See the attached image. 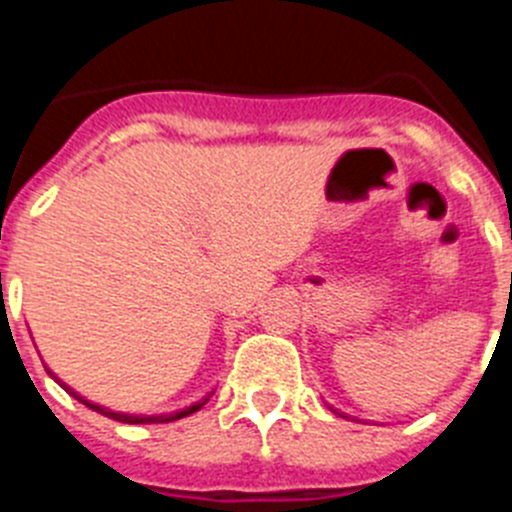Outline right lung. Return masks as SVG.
I'll return each instance as SVG.
<instances>
[{
    "instance_id": "right-lung-1",
    "label": "right lung",
    "mask_w": 512,
    "mask_h": 512,
    "mask_svg": "<svg viewBox=\"0 0 512 512\" xmlns=\"http://www.w3.org/2000/svg\"><path fill=\"white\" fill-rule=\"evenodd\" d=\"M61 387H63V390H66V392H69L71 397H76V400H79V402H84V405H87V408H92L94 413L104 415V418H112V420H117V423H130V425H140V423H171V420L187 418V415L197 413V410H200L202 405H205V402L210 400V395H207V397H202L200 402H194V405H189V408L179 410V413H171V415H128V413H112V410L102 408V405H97V402H89V400H84V397H81V395H76V392L71 390V387H66V384H61Z\"/></svg>"
}]
</instances>
